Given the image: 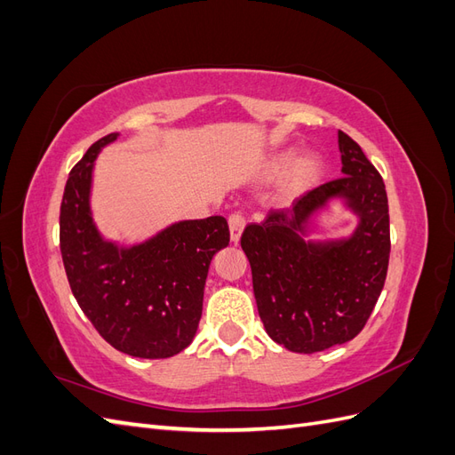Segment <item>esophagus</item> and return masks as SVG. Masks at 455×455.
<instances>
[{
    "mask_svg": "<svg viewBox=\"0 0 455 455\" xmlns=\"http://www.w3.org/2000/svg\"><path fill=\"white\" fill-rule=\"evenodd\" d=\"M243 229H244V218L241 214H231L229 216V233H231L233 244H237L241 241Z\"/></svg>",
    "mask_w": 455,
    "mask_h": 455,
    "instance_id": "1",
    "label": "esophagus"
}]
</instances>
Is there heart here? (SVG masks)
Returning <instances> with one entry per match:
<instances>
[{
	"label": "heart",
	"instance_id": "b5f03b06",
	"mask_svg": "<svg viewBox=\"0 0 455 455\" xmlns=\"http://www.w3.org/2000/svg\"><path fill=\"white\" fill-rule=\"evenodd\" d=\"M323 172L324 164L319 156L304 154L296 157L292 149H286L277 156H273L267 164V174L271 178H277L283 174L281 196L284 199L304 196L306 191L313 189L321 182Z\"/></svg>",
	"mask_w": 455,
	"mask_h": 455
}]
</instances>
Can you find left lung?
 <instances>
[{
    "label": "left lung",
    "mask_w": 455,
    "mask_h": 455,
    "mask_svg": "<svg viewBox=\"0 0 455 455\" xmlns=\"http://www.w3.org/2000/svg\"><path fill=\"white\" fill-rule=\"evenodd\" d=\"M341 178L307 191L291 211L246 226L259 319L273 341L294 353L341 346L364 328L389 266L385 184L361 146L338 131ZM334 202L357 218L347 236L311 240L315 218Z\"/></svg>",
    "instance_id": "left-lung-1"
}]
</instances>
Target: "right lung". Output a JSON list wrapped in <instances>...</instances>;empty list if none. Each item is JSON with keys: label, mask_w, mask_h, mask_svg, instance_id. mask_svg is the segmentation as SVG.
Segmentation results:
<instances>
[{"label": "right lung", "mask_w": 455, "mask_h": 455, "mask_svg": "<svg viewBox=\"0 0 455 455\" xmlns=\"http://www.w3.org/2000/svg\"><path fill=\"white\" fill-rule=\"evenodd\" d=\"M119 132L94 142L72 169L60 204V252L77 304L117 351L167 359L196 338L212 256L229 244L226 218L180 220L132 244L106 239L91 209L94 161Z\"/></svg>", "instance_id": "add662e5"}]
</instances>
